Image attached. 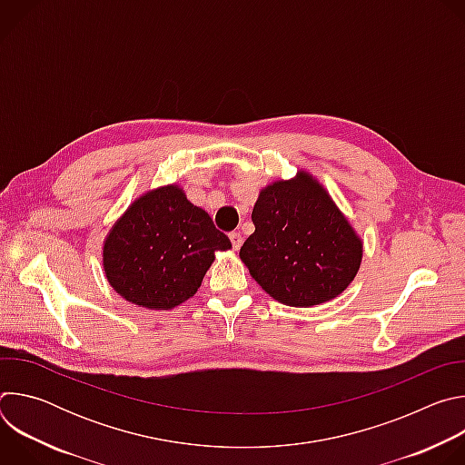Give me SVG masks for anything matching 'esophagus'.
Masks as SVG:
<instances>
[{
	"mask_svg": "<svg viewBox=\"0 0 465 465\" xmlns=\"http://www.w3.org/2000/svg\"><path fill=\"white\" fill-rule=\"evenodd\" d=\"M230 241H232L233 250H239L241 244H242V235H241L239 232H232V233H230Z\"/></svg>",
	"mask_w": 465,
	"mask_h": 465,
	"instance_id": "obj_1",
	"label": "esophagus"
}]
</instances>
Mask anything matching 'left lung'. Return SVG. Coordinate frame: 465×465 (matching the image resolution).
I'll list each match as a JSON object with an SVG mask.
<instances>
[{
  "instance_id": "1",
  "label": "left lung",
  "mask_w": 465,
  "mask_h": 465,
  "mask_svg": "<svg viewBox=\"0 0 465 465\" xmlns=\"http://www.w3.org/2000/svg\"><path fill=\"white\" fill-rule=\"evenodd\" d=\"M252 221L255 232L239 255L274 300L318 305L337 298L357 276L362 242L311 174L264 187Z\"/></svg>"
}]
</instances>
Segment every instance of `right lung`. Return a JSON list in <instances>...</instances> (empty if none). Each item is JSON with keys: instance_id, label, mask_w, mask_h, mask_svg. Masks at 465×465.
Wrapping results in <instances>:
<instances>
[{"instance_id": "obj_1", "label": "right lung", "mask_w": 465, "mask_h": 465, "mask_svg": "<svg viewBox=\"0 0 465 465\" xmlns=\"http://www.w3.org/2000/svg\"><path fill=\"white\" fill-rule=\"evenodd\" d=\"M232 248L212 217L167 185L143 194L110 230L103 264L126 302L173 309L201 287L217 250Z\"/></svg>"}]
</instances>
